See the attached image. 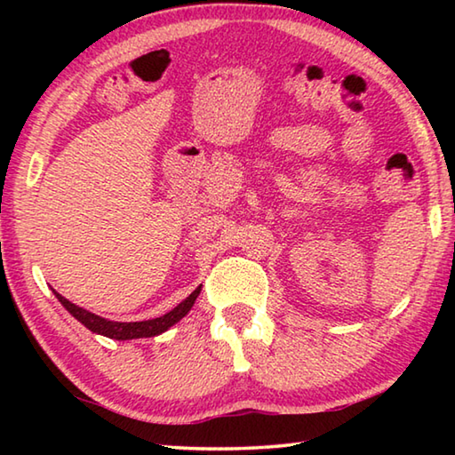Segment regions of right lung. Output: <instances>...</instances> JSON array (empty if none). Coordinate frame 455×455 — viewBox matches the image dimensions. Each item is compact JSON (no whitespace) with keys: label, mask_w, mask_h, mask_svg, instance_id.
Segmentation results:
<instances>
[{"label":"right lung","mask_w":455,"mask_h":455,"mask_svg":"<svg viewBox=\"0 0 455 455\" xmlns=\"http://www.w3.org/2000/svg\"><path fill=\"white\" fill-rule=\"evenodd\" d=\"M200 289H203V284L192 291L190 295L184 299L182 303L176 305L172 311L163 315V317L148 319V321H134V323H120V321L104 319V317H100V315L90 313L86 309H82V307L74 305L72 301H68L66 297H61L60 292H56L53 289L52 291H53V295L58 297V301L66 307V311L70 313L72 317L78 319L84 327H88L92 333H98V335H104L110 339H118V341H126V339L156 337L160 333H164V331L171 329L174 323H179L182 317H187V313L192 309L196 297L200 295Z\"/></svg>","instance_id":"1"}]
</instances>
